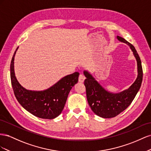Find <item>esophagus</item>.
I'll use <instances>...</instances> for the list:
<instances>
[{
  "label": "esophagus",
  "mask_w": 151,
  "mask_h": 151,
  "mask_svg": "<svg viewBox=\"0 0 151 151\" xmlns=\"http://www.w3.org/2000/svg\"><path fill=\"white\" fill-rule=\"evenodd\" d=\"M85 79V77L83 75H80L78 77V81L80 83H83Z\"/></svg>",
  "instance_id": "34e87169"
}]
</instances>
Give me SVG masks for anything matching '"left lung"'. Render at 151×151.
Here are the masks:
<instances>
[{
    "label": "left lung",
    "instance_id": "1",
    "mask_svg": "<svg viewBox=\"0 0 151 151\" xmlns=\"http://www.w3.org/2000/svg\"><path fill=\"white\" fill-rule=\"evenodd\" d=\"M116 38L130 47L137 61V77L128 88L118 93L111 92L104 88L93 76L87 70L83 71L86 77L84 84L88 104L96 115L103 118H111L120 114L130 105L140 88L142 81L143 71L139 54L134 46L123 38Z\"/></svg>",
    "mask_w": 151,
    "mask_h": 151
}]
</instances>
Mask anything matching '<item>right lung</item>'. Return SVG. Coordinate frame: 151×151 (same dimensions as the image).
I'll return each instance as SVG.
<instances>
[{"label": "right lung", "instance_id": "1", "mask_svg": "<svg viewBox=\"0 0 151 151\" xmlns=\"http://www.w3.org/2000/svg\"><path fill=\"white\" fill-rule=\"evenodd\" d=\"M14 52L11 63V84L16 99L29 113L42 119H54L62 113L72 87L78 83L79 73L64 76L50 87L44 90H28L17 80L14 72Z\"/></svg>", "mask_w": 151, "mask_h": 151}]
</instances>
